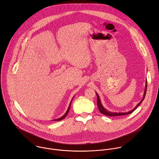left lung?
Listing matches in <instances>:
<instances>
[{
	"label": "left lung",
	"instance_id": "obj_1",
	"mask_svg": "<svg viewBox=\"0 0 159 159\" xmlns=\"http://www.w3.org/2000/svg\"><path fill=\"white\" fill-rule=\"evenodd\" d=\"M147 81L146 80V83H145V90H144V93H143V96L142 98V99L140 101V102H139L137 104V105L134 108L132 109L131 111H129V112H111V111H109L107 110H106L104 106H102L101 102V100H100V98H99V96L98 95V94L96 92V96H97V104H98V109L100 111L101 113L103 114L104 115H106V116H123V115H126V114H129L130 113H132L134 110L136 109V108L139 106V104L143 101V100L145 98V94H146V91H147Z\"/></svg>",
	"mask_w": 159,
	"mask_h": 159
}]
</instances>
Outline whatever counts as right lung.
Wrapping results in <instances>:
<instances>
[{
    "instance_id": "add662e5",
    "label": "right lung",
    "mask_w": 159,
    "mask_h": 159,
    "mask_svg": "<svg viewBox=\"0 0 159 159\" xmlns=\"http://www.w3.org/2000/svg\"><path fill=\"white\" fill-rule=\"evenodd\" d=\"M73 99H71V102H70V105H69V106H68V108L66 112H65V114L63 116H61V117H60V118H58V119H54V120H61L63 119L64 118H65V117L67 116V114H68V112H69V111H70V106H71V102H72Z\"/></svg>"
}]
</instances>
